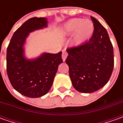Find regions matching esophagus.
Instances as JSON below:
<instances>
[{"mask_svg":"<svg viewBox=\"0 0 123 123\" xmlns=\"http://www.w3.org/2000/svg\"><path fill=\"white\" fill-rule=\"evenodd\" d=\"M67 56H68V53H67V52L66 51H63V53H62V59H63V61L65 62V60L66 59V57H67Z\"/></svg>","mask_w":123,"mask_h":123,"instance_id":"1","label":"esophagus"}]
</instances>
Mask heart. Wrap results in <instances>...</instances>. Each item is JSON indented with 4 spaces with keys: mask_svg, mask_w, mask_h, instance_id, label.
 Returning <instances> with one entry per match:
<instances>
[{
    "mask_svg": "<svg viewBox=\"0 0 123 123\" xmlns=\"http://www.w3.org/2000/svg\"><path fill=\"white\" fill-rule=\"evenodd\" d=\"M63 31L66 36L73 34L74 44L81 45L92 37L94 31V26L93 22L89 20L74 18L64 24Z\"/></svg>",
    "mask_w": 123,
    "mask_h": 123,
    "instance_id": "heart-1",
    "label": "heart"
}]
</instances>
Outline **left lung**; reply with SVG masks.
<instances>
[{
	"mask_svg": "<svg viewBox=\"0 0 123 123\" xmlns=\"http://www.w3.org/2000/svg\"><path fill=\"white\" fill-rule=\"evenodd\" d=\"M94 31L83 44L67 49L66 62L73 87L82 93H92L103 87L114 68V50L105 28L91 16Z\"/></svg>",
	"mask_w": 123,
	"mask_h": 123,
	"instance_id": "8db88e82",
	"label": "left lung"
}]
</instances>
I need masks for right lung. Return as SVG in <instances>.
<instances>
[{
    "label": "right lung",
    "instance_id": "right-lung-1",
    "mask_svg": "<svg viewBox=\"0 0 123 123\" xmlns=\"http://www.w3.org/2000/svg\"><path fill=\"white\" fill-rule=\"evenodd\" d=\"M46 18H32L14 32L7 49V73L13 87L29 98L45 95L53 85L62 52L44 53L37 58L25 57L24 44L29 33L47 26Z\"/></svg>",
    "mask_w": 123,
    "mask_h": 123
}]
</instances>
